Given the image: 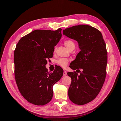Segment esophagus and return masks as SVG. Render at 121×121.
Segmentation results:
<instances>
[{"label":"esophagus","mask_w":121,"mask_h":121,"mask_svg":"<svg viewBox=\"0 0 121 121\" xmlns=\"http://www.w3.org/2000/svg\"><path fill=\"white\" fill-rule=\"evenodd\" d=\"M67 75V71H65V70L63 71V76H66Z\"/></svg>","instance_id":"obj_1"}]
</instances>
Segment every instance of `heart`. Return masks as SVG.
<instances>
[{"label": "heart", "instance_id": "1", "mask_svg": "<svg viewBox=\"0 0 121 121\" xmlns=\"http://www.w3.org/2000/svg\"><path fill=\"white\" fill-rule=\"evenodd\" d=\"M64 44L65 47L68 49L70 50L71 48H74L75 47V44L73 41L71 40H66L64 42ZM56 51V48L54 49V52ZM69 59L66 58H61L57 61V63L62 67H65L69 63Z\"/></svg>", "mask_w": 121, "mask_h": 121}]
</instances>
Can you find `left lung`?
<instances>
[{"mask_svg":"<svg viewBox=\"0 0 121 121\" xmlns=\"http://www.w3.org/2000/svg\"><path fill=\"white\" fill-rule=\"evenodd\" d=\"M63 34L76 40L81 50L69 66L80 75L76 71L67 73L71 78L69 98L75 104L85 105L95 99L105 82L107 64L105 42L101 32L89 25L73 26L63 30Z\"/></svg>","mask_w":121,"mask_h":121,"instance_id":"1","label":"left lung"}]
</instances>
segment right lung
Masks as SVG:
<instances>
[{
    "label": "right lung",
    "mask_w": 121,
    "mask_h": 121,
    "mask_svg": "<svg viewBox=\"0 0 121 121\" xmlns=\"http://www.w3.org/2000/svg\"><path fill=\"white\" fill-rule=\"evenodd\" d=\"M61 30H34L20 39L14 51L16 84L24 99L35 105L43 106L51 101L53 86L63 76L61 67L48 73L45 67L61 38Z\"/></svg>",
    "instance_id": "add662e5"
}]
</instances>
